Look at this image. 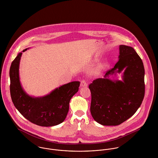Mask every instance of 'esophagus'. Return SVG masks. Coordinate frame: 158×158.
I'll return each instance as SVG.
<instances>
[{"label":"esophagus","mask_w":158,"mask_h":158,"mask_svg":"<svg viewBox=\"0 0 158 158\" xmlns=\"http://www.w3.org/2000/svg\"><path fill=\"white\" fill-rule=\"evenodd\" d=\"M80 86H81V87H87L88 86V84H87V83L86 82L85 80H82L81 81Z\"/></svg>","instance_id":"1"}]
</instances>
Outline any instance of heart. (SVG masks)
Here are the masks:
<instances>
[{"mask_svg": "<svg viewBox=\"0 0 158 158\" xmlns=\"http://www.w3.org/2000/svg\"><path fill=\"white\" fill-rule=\"evenodd\" d=\"M104 68V65L103 64H100L99 65H98V66L95 69V71L98 72H100Z\"/></svg>", "mask_w": 158, "mask_h": 158, "instance_id": "heart-1", "label": "heart"}]
</instances>
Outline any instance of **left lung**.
I'll list each match as a JSON object with an SVG mask.
<instances>
[{
	"instance_id": "8db88e82",
	"label": "left lung",
	"mask_w": 158,
	"mask_h": 158,
	"mask_svg": "<svg viewBox=\"0 0 158 158\" xmlns=\"http://www.w3.org/2000/svg\"><path fill=\"white\" fill-rule=\"evenodd\" d=\"M123 71V80L109 77ZM145 70L135 50L119 45L118 61L105 73L89 85L90 113L93 118L105 126L118 125L133 116L139 109L145 95Z\"/></svg>"
}]
</instances>
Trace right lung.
Wrapping results in <instances>:
<instances>
[{
	"mask_svg": "<svg viewBox=\"0 0 158 158\" xmlns=\"http://www.w3.org/2000/svg\"><path fill=\"white\" fill-rule=\"evenodd\" d=\"M25 48L18 53L10 69V94L12 102L23 116L41 127H53L66 118L71 98L78 92L80 81H72L52 90L43 97H35L23 90L19 78V64Z\"/></svg>",
	"mask_w": 158,
	"mask_h": 158,
	"instance_id": "add662e5",
	"label": "right lung"
}]
</instances>
